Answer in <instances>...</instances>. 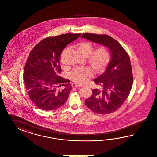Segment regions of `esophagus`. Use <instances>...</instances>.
Masks as SVG:
<instances>
[{
	"label": "esophagus",
	"instance_id": "obj_1",
	"mask_svg": "<svg viewBox=\"0 0 157 157\" xmlns=\"http://www.w3.org/2000/svg\"><path fill=\"white\" fill-rule=\"evenodd\" d=\"M72 87H82V86L79 85L77 84V83H72Z\"/></svg>",
	"mask_w": 157,
	"mask_h": 157
}]
</instances>
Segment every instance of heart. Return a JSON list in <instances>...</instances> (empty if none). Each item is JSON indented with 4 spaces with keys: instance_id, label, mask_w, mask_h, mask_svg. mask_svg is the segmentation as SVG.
I'll return each mask as SVG.
<instances>
[{
    "instance_id": "obj_1",
    "label": "heart",
    "mask_w": 157,
    "mask_h": 157,
    "mask_svg": "<svg viewBox=\"0 0 157 157\" xmlns=\"http://www.w3.org/2000/svg\"><path fill=\"white\" fill-rule=\"evenodd\" d=\"M78 53L82 57H87L88 64L96 74H102L105 71L110 60V53L108 48L101 46L94 51L90 43L82 42L76 45ZM93 75L90 67H78L71 72L70 77L72 81L79 84H83Z\"/></svg>"
}]
</instances>
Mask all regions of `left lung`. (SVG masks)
Instances as JSON below:
<instances>
[{
	"mask_svg": "<svg viewBox=\"0 0 157 157\" xmlns=\"http://www.w3.org/2000/svg\"><path fill=\"white\" fill-rule=\"evenodd\" d=\"M81 38L102 45L109 50L111 60L105 71L94 79L102 89L92 90L93 94L85 102L95 113H112L123 104L132 86L133 76L128 55L118 41L108 35L84 33Z\"/></svg>",
	"mask_w": 157,
	"mask_h": 157,
	"instance_id": "8db88e82",
	"label": "left lung"
}]
</instances>
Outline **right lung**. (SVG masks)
<instances>
[{"mask_svg":"<svg viewBox=\"0 0 157 157\" xmlns=\"http://www.w3.org/2000/svg\"><path fill=\"white\" fill-rule=\"evenodd\" d=\"M81 34L67 33L44 38L29 53L24 82L30 100L40 109L52 110L64 104L72 86L61 76L60 56L67 45ZM62 85V89L59 87Z\"/></svg>","mask_w":157,"mask_h":157,"instance_id":"obj_1","label":"right lung"}]
</instances>
